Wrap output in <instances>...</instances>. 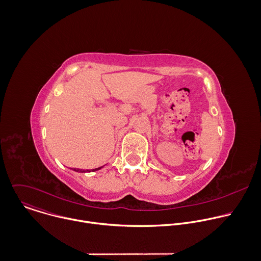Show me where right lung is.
I'll return each instance as SVG.
<instances>
[{
	"instance_id": "1",
	"label": "right lung",
	"mask_w": 261,
	"mask_h": 261,
	"mask_svg": "<svg viewBox=\"0 0 261 261\" xmlns=\"http://www.w3.org/2000/svg\"><path fill=\"white\" fill-rule=\"evenodd\" d=\"M101 168V167H100ZM100 168H97V169H93V170H91L92 172H94V171H97V170H99ZM74 171H76V172H81V173H83V172H85V171H81V170H79V169H73ZM86 172H90L89 170H86Z\"/></svg>"
}]
</instances>
